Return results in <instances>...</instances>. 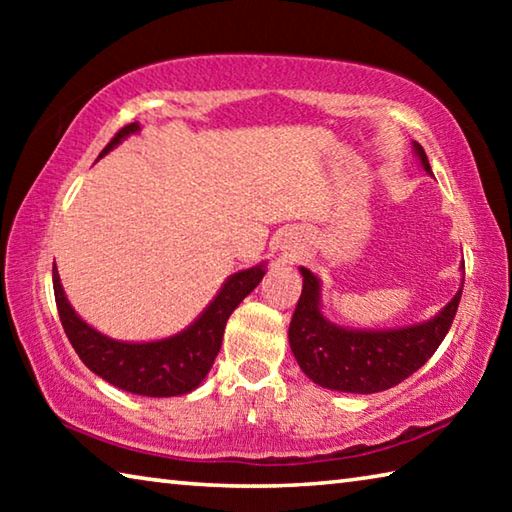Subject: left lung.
Listing matches in <instances>:
<instances>
[{
    "label": "left lung",
    "mask_w": 512,
    "mask_h": 512,
    "mask_svg": "<svg viewBox=\"0 0 512 512\" xmlns=\"http://www.w3.org/2000/svg\"><path fill=\"white\" fill-rule=\"evenodd\" d=\"M424 171L431 173L427 153L413 142ZM302 293L289 325V343L302 372L323 388L343 393H379L393 388L422 368L454 323L463 287L454 300L429 323L361 332L327 323L318 307L320 284L316 275L300 268ZM465 273V268H463Z\"/></svg>",
    "instance_id": "1"
}]
</instances>
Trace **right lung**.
<instances>
[{
  "label": "right lung",
  "instance_id": "1",
  "mask_svg": "<svg viewBox=\"0 0 512 512\" xmlns=\"http://www.w3.org/2000/svg\"><path fill=\"white\" fill-rule=\"evenodd\" d=\"M137 121L119 128L101 155L115 149L126 135L137 131ZM264 277V268L255 266L239 271L223 284L219 296L212 300L192 327L171 339L155 343H119L94 332L90 325L74 314L60 287L54 266V296L60 323L72 348L94 375L106 379L121 391L146 397L185 395L201 384L221 350L223 329L232 311L253 291Z\"/></svg>",
  "mask_w": 512,
  "mask_h": 512
}]
</instances>
